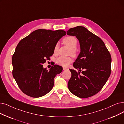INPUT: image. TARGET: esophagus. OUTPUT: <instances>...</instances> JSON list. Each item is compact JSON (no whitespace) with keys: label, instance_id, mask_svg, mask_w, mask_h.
Returning a JSON list of instances; mask_svg holds the SVG:
<instances>
[{"label":"esophagus","instance_id":"obj_1","mask_svg":"<svg viewBox=\"0 0 124 124\" xmlns=\"http://www.w3.org/2000/svg\"><path fill=\"white\" fill-rule=\"evenodd\" d=\"M63 70H67L68 69L67 68H65V67H63Z\"/></svg>","mask_w":124,"mask_h":124}]
</instances>
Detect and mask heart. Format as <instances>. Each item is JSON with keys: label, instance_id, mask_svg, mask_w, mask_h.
<instances>
[{"label": "heart", "instance_id": "1", "mask_svg": "<svg viewBox=\"0 0 124 124\" xmlns=\"http://www.w3.org/2000/svg\"><path fill=\"white\" fill-rule=\"evenodd\" d=\"M62 42L64 45H65L70 48L69 54H71L73 56H76L78 53L76 47L78 45V40L76 37L73 36H67L64 37L62 40ZM59 46L56 44L54 49V53H57L58 51ZM72 62V59L70 57L60 56L56 59V63L58 65L67 67Z\"/></svg>", "mask_w": 124, "mask_h": 124}]
</instances>
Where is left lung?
I'll return each instance as SVG.
<instances>
[{"instance_id":"8db88e82","label":"left lung","mask_w":124,"mask_h":124,"mask_svg":"<svg viewBox=\"0 0 124 124\" xmlns=\"http://www.w3.org/2000/svg\"><path fill=\"white\" fill-rule=\"evenodd\" d=\"M67 34L75 36L79 40L80 53L73 63L79 70L69 69L71 77L68 89L78 97L88 98L98 93L111 74V57L102 40L83 26L71 28ZM84 69L82 74L80 72Z\"/></svg>"}]
</instances>
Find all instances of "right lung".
I'll use <instances>...</instances> for the list:
<instances>
[{
	"label": "right lung",
	"mask_w": 124,
	"mask_h": 124,
	"mask_svg": "<svg viewBox=\"0 0 124 124\" xmlns=\"http://www.w3.org/2000/svg\"><path fill=\"white\" fill-rule=\"evenodd\" d=\"M65 35L66 32L63 30L39 29L19 42L12 57V73L25 94L40 97L52 89L55 77L63 68L55 65L48 71L42 64L52 56L57 42Z\"/></svg>",
	"instance_id": "add662e5"
}]
</instances>
